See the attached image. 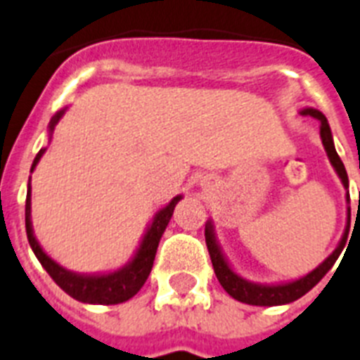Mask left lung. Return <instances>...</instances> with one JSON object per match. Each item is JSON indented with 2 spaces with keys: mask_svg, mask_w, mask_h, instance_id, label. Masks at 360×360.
Returning a JSON list of instances; mask_svg holds the SVG:
<instances>
[{
  "mask_svg": "<svg viewBox=\"0 0 360 360\" xmlns=\"http://www.w3.org/2000/svg\"><path fill=\"white\" fill-rule=\"evenodd\" d=\"M303 115H310L314 117L316 120H320V137L321 143H323V148L327 152V158H329L330 165L336 171L338 178H340L342 186L346 188V200L349 202V182H347V172L346 167L342 163V160L336 154L335 143H333V134H330L329 122H327L326 115L318 111L314 108H304L301 109ZM349 221H352V208L347 206V223L346 230L342 234L338 245L326 260L321 262L320 266L312 269L310 273L303 275V277L295 278V281H288V283H277V284H262V283H252V281H247L245 277H241L232 269V266L226 260L225 252L221 249L219 241L215 238V229L214 221H206V229H204V236H206V245H208L210 258H212V266H214L215 277L221 283V286L225 288V292L229 295L236 299V301H241V303L255 304V307H277V304H288L292 301H297L299 297H303L307 292L314 288L316 284L320 283L321 278L326 277L327 271L330 267L335 266L336 258L340 257L342 249L346 247L347 241V232H349Z\"/></svg>",
  "mask_w": 360,
  "mask_h": 360,
  "instance_id": "left-lung-1",
  "label": "left lung"
}]
</instances>
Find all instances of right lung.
I'll return each instance as SVG.
<instances>
[{"label": "right lung", "mask_w": 360, "mask_h": 360, "mask_svg": "<svg viewBox=\"0 0 360 360\" xmlns=\"http://www.w3.org/2000/svg\"><path fill=\"white\" fill-rule=\"evenodd\" d=\"M66 108L57 111L50 120V139L51 134L56 130L57 122L63 119ZM46 148H40L37 158L33 160L31 165V172L34 171V167L39 165L40 158L44 156ZM182 195H176L171 202L167 204L165 208H162L154 217H152L150 225L146 226V232L141 240L137 251L134 252L131 260L124 264L119 269L108 273H76L66 269V267L59 266L53 258H50L44 252V249L40 247V243L34 238L33 223H31V176L30 184H27V198H25V232H27V240L33 249L34 257L39 258L46 271L50 273V277L56 281V284L61 290H65L70 297L82 301V303L89 304H119L124 303L128 299L134 297L143 284L146 283V278L150 275L152 264L156 258L158 245L162 240L163 232H165L167 225L172 217L174 206L180 202Z\"/></svg>", "instance_id": "add662e5"}]
</instances>
